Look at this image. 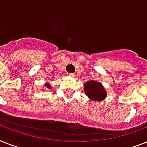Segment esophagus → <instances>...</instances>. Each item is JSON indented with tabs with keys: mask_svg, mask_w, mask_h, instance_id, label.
<instances>
[{
	"mask_svg": "<svg viewBox=\"0 0 147 147\" xmlns=\"http://www.w3.org/2000/svg\"><path fill=\"white\" fill-rule=\"evenodd\" d=\"M69 76H71V77H74V76H75V74H74V73H69Z\"/></svg>",
	"mask_w": 147,
	"mask_h": 147,
	"instance_id": "1",
	"label": "esophagus"
}]
</instances>
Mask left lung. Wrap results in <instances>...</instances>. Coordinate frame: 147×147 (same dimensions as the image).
<instances>
[{"instance_id":"obj_1","label":"left lung","mask_w":147,"mask_h":147,"mask_svg":"<svg viewBox=\"0 0 147 147\" xmlns=\"http://www.w3.org/2000/svg\"><path fill=\"white\" fill-rule=\"evenodd\" d=\"M85 92L92 100H101L107 95L101 84L96 81H89L85 83Z\"/></svg>"}]
</instances>
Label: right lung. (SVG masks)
Wrapping results in <instances>:
<instances>
[{
	"instance_id": "add662e5",
	"label": "right lung",
	"mask_w": 147,
	"mask_h": 147,
	"mask_svg": "<svg viewBox=\"0 0 147 147\" xmlns=\"http://www.w3.org/2000/svg\"><path fill=\"white\" fill-rule=\"evenodd\" d=\"M46 86H47V88H51V87H50V85H49V84H47V85H46Z\"/></svg>"
}]
</instances>
